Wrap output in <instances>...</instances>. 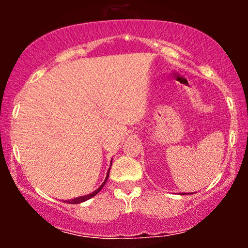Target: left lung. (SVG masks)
Masks as SVG:
<instances>
[{
  "label": "left lung",
  "mask_w": 248,
  "mask_h": 248,
  "mask_svg": "<svg viewBox=\"0 0 248 248\" xmlns=\"http://www.w3.org/2000/svg\"><path fill=\"white\" fill-rule=\"evenodd\" d=\"M191 193H192V192H191ZM182 195H184V193H182Z\"/></svg>",
  "instance_id": "8db88e82"
}]
</instances>
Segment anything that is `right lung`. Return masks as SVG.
I'll return each instance as SVG.
<instances>
[{
	"mask_svg": "<svg viewBox=\"0 0 248 248\" xmlns=\"http://www.w3.org/2000/svg\"><path fill=\"white\" fill-rule=\"evenodd\" d=\"M110 166H112V161H110ZM109 170H110V167H109V169H108V171L106 173V178H105L104 183H102L101 186L98 187V189L94 190V191L88 193V195L80 196V197H77V198H73V199H67V201H62V202H65V203H69V204H79V203H82V202H85V201H88V199H91L92 197H94L96 193L100 191L102 187H104L105 184H106V182H107V179H108V176H109Z\"/></svg>",
	"mask_w": 248,
	"mask_h": 248,
	"instance_id": "obj_1",
	"label": "right lung"
}]
</instances>
